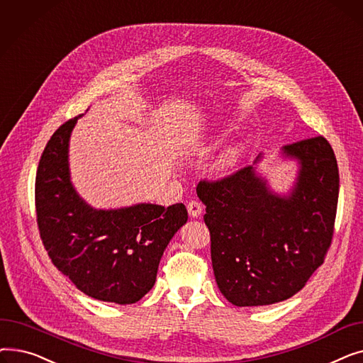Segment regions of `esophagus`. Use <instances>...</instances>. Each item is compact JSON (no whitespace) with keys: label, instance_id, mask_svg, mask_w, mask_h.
Instances as JSON below:
<instances>
[{"label":"esophagus","instance_id":"1","mask_svg":"<svg viewBox=\"0 0 363 363\" xmlns=\"http://www.w3.org/2000/svg\"><path fill=\"white\" fill-rule=\"evenodd\" d=\"M186 208H188V213H189V216H191V218H199L201 215V212H203L201 204L199 201H194V200L188 203Z\"/></svg>","mask_w":363,"mask_h":363}]
</instances>
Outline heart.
Here are the masks:
<instances>
[{
  "instance_id": "obj_1",
  "label": "heart",
  "mask_w": 363,
  "mask_h": 363,
  "mask_svg": "<svg viewBox=\"0 0 363 363\" xmlns=\"http://www.w3.org/2000/svg\"><path fill=\"white\" fill-rule=\"evenodd\" d=\"M207 143H208V140L196 141L191 147H189V150H191V152H201L203 150L207 148V145H206ZM250 143H252L250 135H245L241 140H237V141L231 143L230 145H226L215 157V160L211 166L212 175L219 179L233 175L234 172L238 169V166L241 164Z\"/></svg>"
}]
</instances>
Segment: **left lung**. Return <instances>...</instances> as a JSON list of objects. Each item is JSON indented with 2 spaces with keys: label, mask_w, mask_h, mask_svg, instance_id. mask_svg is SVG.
Returning a JSON list of instances; mask_svg holds the SVG:
<instances>
[{
  "label": "left lung",
  "mask_w": 363,
  "mask_h": 363,
  "mask_svg": "<svg viewBox=\"0 0 363 363\" xmlns=\"http://www.w3.org/2000/svg\"><path fill=\"white\" fill-rule=\"evenodd\" d=\"M253 166L216 182H200L216 284L238 308L266 306L298 293L319 268L333 240L338 167L323 137L284 145L279 162H293L289 189L275 191Z\"/></svg>",
  "instance_id": "8db88e82"
}]
</instances>
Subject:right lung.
<instances>
[{
	"instance_id": "add662e5",
	"label": "right lung",
	"mask_w": 363,
	"mask_h": 363,
	"mask_svg": "<svg viewBox=\"0 0 363 363\" xmlns=\"http://www.w3.org/2000/svg\"><path fill=\"white\" fill-rule=\"evenodd\" d=\"M76 116L50 138L36 172L38 226L55 268L86 296L116 304L141 300L156 282L169 241L186 223L182 203L95 208L72 182L69 144Z\"/></svg>"
}]
</instances>
